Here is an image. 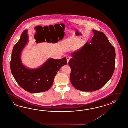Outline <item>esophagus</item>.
I'll use <instances>...</instances> for the list:
<instances>
[{
  "label": "esophagus",
  "instance_id": "1",
  "mask_svg": "<svg viewBox=\"0 0 128 128\" xmlns=\"http://www.w3.org/2000/svg\"><path fill=\"white\" fill-rule=\"evenodd\" d=\"M66 60H67V63H68L69 62V60L70 59V57L69 56H66Z\"/></svg>",
  "mask_w": 128,
  "mask_h": 128
}]
</instances>
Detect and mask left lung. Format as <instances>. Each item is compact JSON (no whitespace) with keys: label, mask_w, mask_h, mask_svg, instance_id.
Listing matches in <instances>:
<instances>
[{"label":"left lung","mask_w":128,"mask_h":128,"mask_svg":"<svg viewBox=\"0 0 128 128\" xmlns=\"http://www.w3.org/2000/svg\"><path fill=\"white\" fill-rule=\"evenodd\" d=\"M92 30V40L72 52L68 62L72 84L84 92L98 90L104 86L115 69L114 48L103 32Z\"/></svg>","instance_id":"8db88e82"}]
</instances>
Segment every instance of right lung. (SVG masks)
Wrapping results in <instances>:
<instances>
[{
	"label": "right lung",
	"instance_id": "add662e5",
	"mask_svg": "<svg viewBox=\"0 0 128 128\" xmlns=\"http://www.w3.org/2000/svg\"><path fill=\"white\" fill-rule=\"evenodd\" d=\"M27 32V30L23 31L20 39L13 47L10 62L11 72L18 84L24 90L30 93L44 92L51 88L57 72L63 66L66 64L67 60L66 57L60 59L49 58L37 68L26 67L22 64L21 55L28 42ZM36 42L42 41L36 40Z\"/></svg>",
	"mask_w": 128,
	"mask_h": 128
}]
</instances>
